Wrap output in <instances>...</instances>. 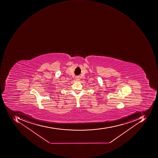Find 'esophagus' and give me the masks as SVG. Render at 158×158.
<instances>
[{
    "label": "esophagus",
    "mask_w": 158,
    "mask_h": 158,
    "mask_svg": "<svg viewBox=\"0 0 158 158\" xmlns=\"http://www.w3.org/2000/svg\"><path fill=\"white\" fill-rule=\"evenodd\" d=\"M75 80L77 81H80V77H77L75 78Z\"/></svg>",
    "instance_id": "34e87169"
}]
</instances>
